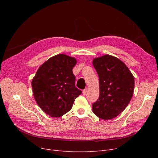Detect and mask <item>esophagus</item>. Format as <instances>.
I'll return each mask as SVG.
<instances>
[{
  "mask_svg": "<svg viewBox=\"0 0 158 158\" xmlns=\"http://www.w3.org/2000/svg\"><path fill=\"white\" fill-rule=\"evenodd\" d=\"M87 92H88V89H87V88H86L85 89H84L83 91H82V94H83L84 95H86V94H87Z\"/></svg>",
  "mask_w": 158,
  "mask_h": 158,
  "instance_id": "obj_1",
  "label": "esophagus"
}]
</instances>
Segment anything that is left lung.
Segmentation results:
<instances>
[{"label":"left lung","mask_w":158,"mask_h":158,"mask_svg":"<svg viewBox=\"0 0 158 158\" xmlns=\"http://www.w3.org/2000/svg\"><path fill=\"white\" fill-rule=\"evenodd\" d=\"M93 65L100 89L98 99L92 104L93 112L101 119H112L125 110L131 100L134 76L120 60L109 54L94 58Z\"/></svg>","instance_id":"1"}]
</instances>
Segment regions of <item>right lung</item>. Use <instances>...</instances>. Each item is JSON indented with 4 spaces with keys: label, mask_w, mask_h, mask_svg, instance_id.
I'll use <instances>...</instances> for the list:
<instances>
[{
    "label": "right lung",
    "mask_w": 158,
    "mask_h": 158,
    "mask_svg": "<svg viewBox=\"0 0 158 158\" xmlns=\"http://www.w3.org/2000/svg\"><path fill=\"white\" fill-rule=\"evenodd\" d=\"M77 60L66 54H57L41 64L31 86L35 101L47 114L60 117L69 112L81 91L75 86L72 69Z\"/></svg>",
    "instance_id": "obj_1"
}]
</instances>
